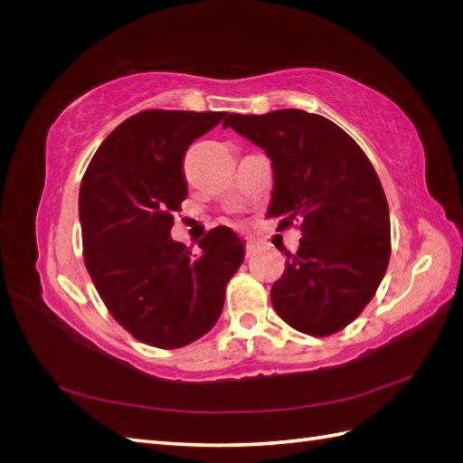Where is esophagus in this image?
I'll return each instance as SVG.
<instances>
[{
  "mask_svg": "<svg viewBox=\"0 0 463 463\" xmlns=\"http://www.w3.org/2000/svg\"><path fill=\"white\" fill-rule=\"evenodd\" d=\"M257 247H259V245H257L255 241H250V240H249V241L245 243V250H247V255H253L255 250H257Z\"/></svg>",
  "mask_w": 463,
  "mask_h": 463,
  "instance_id": "esophagus-1",
  "label": "esophagus"
}]
</instances>
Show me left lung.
<instances>
[{
	"label": "left lung",
	"instance_id": "obj_1",
	"mask_svg": "<svg viewBox=\"0 0 463 463\" xmlns=\"http://www.w3.org/2000/svg\"><path fill=\"white\" fill-rule=\"evenodd\" d=\"M223 128L272 160L269 218L301 222V245L270 299L291 328L330 335L374 298L390 260L386 194L365 152L330 119L303 109L230 114Z\"/></svg>",
	"mask_w": 463,
	"mask_h": 463
}]
</instances>
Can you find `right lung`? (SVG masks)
<instances>
[{"label": "right lung", "mask_w": 463, "mask_h": 463, "mask_svg": "<svg viewBox=\"0 0 463 463\" xmlns=\"http://www.w3.org/2000/svg\"><path fill=\"white\" fill-rule=\"evenodd\" d=\"M228 111L146 109L108 135L79 191L87 270L104 305L143 344L175 349L216 325L226 286L245 257L226 226L199 241L201 255L172 240L187 197L184 158Z\"/></svg>", "instance_id": "right-lung-1"}]
</instances>
